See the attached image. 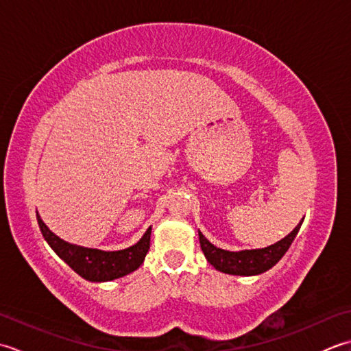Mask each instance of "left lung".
Instances as JSON below:
<instances>
[{"instance_id": "left-lung-1", "label": "left lung", "mask_w": 351, "mask_h": 351, "mask_svg": "<svg viewBox=\"0 0 351 351\" xmlns=\"http://www.w3.org/2000/svg\"><path fill=\"white\" fill-rule=\"evenodd\" d=\"M302 221L294 228L291 234L276 244L268 245L265 249L256 250H241V252H229L215 247L199 230V241L202 247L204 255L206 256L208 263L215 267V270L226 274H237V276H255L261 274L267 270H270L280 261L289 249L291 243L294 241L297 232L300 230Z\"/></svg>"}]
</instances>
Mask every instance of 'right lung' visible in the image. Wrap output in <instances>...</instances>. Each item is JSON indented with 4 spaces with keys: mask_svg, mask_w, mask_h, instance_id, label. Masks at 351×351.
<instances>
[{
    "mask_svg": "<svg viewBox=\"0 0 351 351\" xmlns=\"http://www.w3.org/2000/svg\"><path fill=\"white\" fill-rule=\"evenodd\" d=\"M40 232L58 256L68 264L81 278L92 282H108L132 273L143 264L146 253L151 245V228L141 240L128 249L117 252H104L98 249H87L81 245L69 244L52 234L42 221L40 215L36 214Z\"/></svg>",
    "mask_w": 351,
    "mask_h": 351,
    "instance_id": "obj_1",
    "label": "right lung"
}]
</instances>
